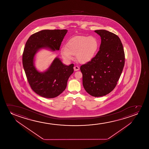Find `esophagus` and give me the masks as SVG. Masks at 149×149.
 <instances>
[{
    "label": "esophagus",
    "instance_id": "34e87169",
    "mask_svg": "<svg viewBox=\"0 0 149 149\" xmlns=\"http://www.w3.org/2000/svg\"><path fill=\"white\" fill-rule=\"evenodd\" d=\"M79 67L78 66H77V65H76V66H75V67H74V71H78V70H79Z\"/></svg>",
    "mask_w": 149,
    "mask_h": 149
}]
</instances>
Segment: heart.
<instances>
[{
  "instance_id": "b5f03b06",
  "label": "heart",
  "mask_w": 149,
  "mask_h": 149,
  "mask_svg": "<svg viewBox=\"0 0 149 149\" xmlns=\"http://www.w3.org/2000/svg\"><path fill=\"white\" fill-rule=\"evenodd\" d=\"M66 46L61 49V55L65 59L71 60L73 55L76 54L78 61L86 63L94 58L99 48V42L95 37L78 36L70 39Z\"/></svg>"
}]
</instances>
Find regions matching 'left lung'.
Instances as JSON below:
<instances>
[{
	"instance_id": "left-lung-1",
	"label": "left lung",
	"mask_w": 149,
	"mask_h": 149,
	"mask_svg": "<svg viewBox=\"0 0 149 149\" xmlns=\"http://www.w3.org/2000/svg\"><path fill=\"white\" fill-rule=\"evenodd\" d=\"M101 43L96 56L80 67L86 92L93 97L106 95L113 90L125 65L123 44L117 35L101 29L95 31Z\"/></svg>"
}]
</instances>
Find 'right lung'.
<instances>
[{
  "instance_id": "right-lung-1",
  "label": "right lung",
  "mask_w": 149,
  "mask_h": 149,
  "mask_svg": "<svg viewBox=\"0 0 149 149\" xmlns=\"http://www.w3.org/2000/svg\"><path fill=\"white\" fill-rule=\"evenodd\" d=\"M67 29L43 30L33 33L27 41L22 55L23 66L31 89L44 98H53L65 91L68 80L74 72V65H64L56 57L49 68L38 71L34 65V57L42 48L59 50Z\"/></svg>"
}]
</instances>
